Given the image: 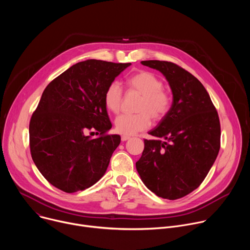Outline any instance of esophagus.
I'll use <instances>...</instances> for the list:
<instances>
[{
  "label": "esophagus",
  "mask_w": 250,
  "mask_h": 250,
  "mask_svg": "<svg viewBox=\"0 0 250 250\" xmlns=\"http://www.w3.org/2000/svg\"><path fill=\"white\" fill-rule=\"evenodd\" d=\"M130 138V136L128 135H122V141H125V140H128Z\"/></svg>",
  "instance_id": "34e87169"
}]
</instances>
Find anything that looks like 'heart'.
Returning <instances> with one entry per match:
<instances>
[{
	"label": "heart",
	"instance_id": "heart-1",
	"mask_svg": "<svg viewBox=\"0 0 250 250\" xmlns=\"http://www.w3.org/2000/svg\"><path fill=\"white\" fill-rule=\"evenodd\" d=\"M126 83L130 90L141 95L135 115H123L117 118L115 126L119 133L133 135L144 131L151 125V119L161 121L169 112L172 98L163 90V82L155 74L148 71H138L131 74ZM124 99L123 89L119 82H112L104 94L105 108L114 114L121 111Z\"/></svg>",
	"mask_w": 250,
	"mask_h": 250
}]
</instances>
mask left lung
<instances>
[{
    "label": "left lung",
    "instance_id": "8db88e82",
    "mask_svg": "<svg viewBox=\"0 0 250 250\" xmlns=\"http://www.w3.org/2000/svg\"><path fill=\"white\" fill-rule=\"evenodd\" d=\"M165 76L173 95L168 114L145 139L135 163L142 182L163 199H180L204 181L221 147L218 112L203 84L175 63L141 61Z\"/></svg>",
    "mask_w": 250,
    "mask_h": 250
}]
</instances>
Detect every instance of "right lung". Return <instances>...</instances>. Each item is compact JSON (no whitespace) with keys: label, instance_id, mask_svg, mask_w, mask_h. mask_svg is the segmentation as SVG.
I'll return each instance as SVG.
<instances>
[{"label":"right lung","instance_id":"obj_1","mask_svg":"<svg viewBox=\"0 0 250 250\" xmlns=\"http://www.w3.org/2000/svg\"><path fill=\"white\" fill-rule=\"evenodd\" d=\"M130 63L89 59L52 80L29 123L32 160L45 179L66 193L85 190L106 171L121 136L112 127L104 94ZM96 130L99 137L87 133Z\"/></svg>","mask_w":250,"mask_h":250}]
</instances>
